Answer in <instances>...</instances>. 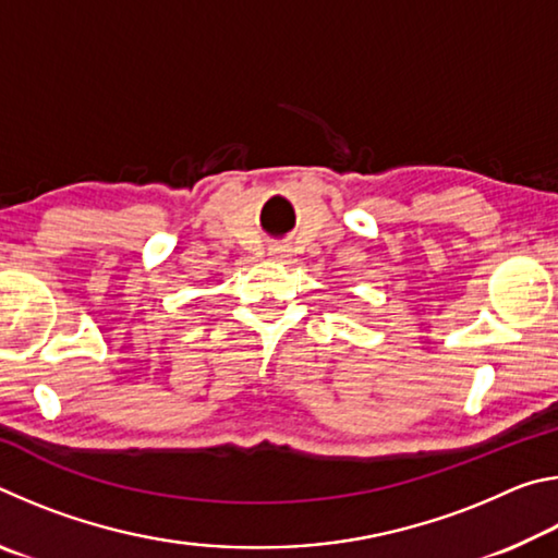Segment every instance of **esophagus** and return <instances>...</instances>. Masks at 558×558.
Wrapping results in <instances>:
<instances>
[{
    "mask_svg": "<svg viewBox=\"0 0 558 558\" xmlns=\"http://www.w3.org/2000/svg\"><path fill=\"white\" fill-rule=\"evenodd\" d=\"M270 256L276 258V260H280V263H290L292 251H290V245H272Z\"/></svg>",
    "mask_w": 558,
    "mask_h": 558,
    "instance_id": "esophagus-1",
    "label": "esophagus"
}]
</instances>
